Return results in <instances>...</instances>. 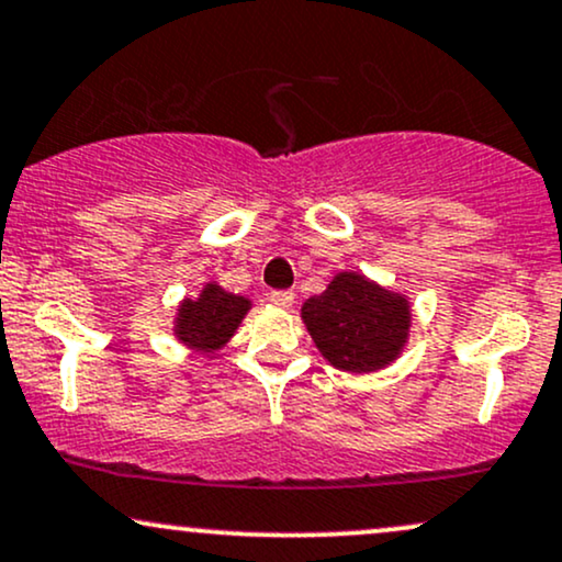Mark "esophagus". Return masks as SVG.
Returning a JSON list of instances; mask_svg holds the SVG:
<instances>
[{
	"mask_svg": "<svg viewBox=\"0 0 562 562\" xmlns=\"http://www.w3.org/2000/svg\"><path fill=\"white\" fill-rule=\"evenodd\" d=\"M269 301L277 303V306L288 308V306H293L295 293H293V290H272V293H269Z\"/></svg>",
	"mask_w": 562,
	"mask_h": 562,
	"instance_id": "34e87169",
	"label": "esophagus"
}]
</instances>
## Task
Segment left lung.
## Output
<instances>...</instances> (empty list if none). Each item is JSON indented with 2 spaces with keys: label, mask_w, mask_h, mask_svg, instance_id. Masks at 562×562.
I'll return each instance as SVG.
<instances>
[{
  "label": "left lung",
  "mask_w": 562,
  "mask_h": 562,
  "mask_svg": "<svg viewBox=\"0 0 562 562\" xmlns=\"http://www.w3.org/2000/svg\"><path fill=\"white\" fill-rule=\"evenodd\" d=\"M301 316L322 356L356 374L395 361L411 329L408 301L356 272L337 274L322 295L303 303Z\"/></svg>",
  "instance_id": "obj_1"
}]
</instances>
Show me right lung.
Returning <instances> with one entry per match:
<instances>
[{
	"mask_svg": "<svg viewBox=\"0 0 562 562\" xmlns=\"http://www.w3.org/2000/svg\"><path fill=\"white\" fill-rule=\"evenodd\" d=\"M248 308H251V301L209 282L199 299H186L180 303L175 335L188 348L212 353L235 335Z\"/></svg>",
	"mask_w": 562,
	"mask_h": 562,
	"instance_id": "right-lung-1",
	"label": "right lung"
}]
</instances>
